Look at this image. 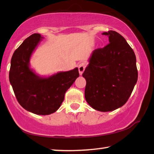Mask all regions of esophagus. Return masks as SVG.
Returning a JSON list of instances; mask_svg holds the SVG:
<instances>
[{
	"instance_id": "esophagus-1",
	"label": "esophagus",
	"mask_w": 154,
	"mask_h": 154,
	"mask_svg": "<svg viewBox=\"0 0 154 154\" xmlns=\"http://www.w3.org/2000/svg\"><path fill=\"white\" fill-rule=\"evenodd\" d=\"M86 64L85 63H81L79 64V66H78V69H79V72L80 75H82L83 74L84 71L85 70V68H86Z\"/></svg>"
}]
</instances>
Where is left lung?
I'll list each match as a JSON object with an SVG mask.
<instances>
[{
  "mask_svg": "<svg viewBox=\"0 0 154 154\" xmlns=\"http://www.w3.org/2000/svg\"><path fill=\"white\" fill-rule=\"evenodd\" d=\"M109 43L96 49L82 74L86 81L85 98L97 111L107 112L122 106L129 98L137 80L134 50L116 31L103 32Z\"/></svg>",
  "mask_w": 154,
  "mask_h": 154,
  "instance_id": "left-lung-1",
  "label": "left lung"
}]
</instances>
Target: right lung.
I'll use <instances>...</instances> for the list:
<instances>
[{
  "instance_id": "add662e5",
  "label": "right lung",
  "mask_w": 154,
  "mask_h": 154,
  "mask_svg": "<svg viewBox=\"0 0 154 154\" xmlns=\"http://www.w3.org/2000/svg\"><path fill=\"white\" fill-rule=\"evenodd\" d=\"M43 37L33 34L14 52L10 82L20 106L36 115H50L59 109L66 92L79 76L78 68L41 77L30 68V58Z\"/></svg>"
}]
</instances>
